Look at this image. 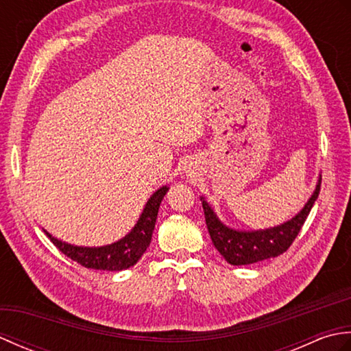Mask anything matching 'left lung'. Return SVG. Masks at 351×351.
<instances>
[{
  "label": "left lung",
  "mask_w": 351,
  "mask_h": 351,
  "mask_svg": "<svg viewBox=\"0 0 351 351\" xmlns=\"http://www.w3.org/2000/svg\"><path fill=\"white\" fill-rule=\"evenodd\" d=\"M319 187H322V176L318 178L314 193L299 214H295L293 219L279 226L259 230H238L226 226L217 217V214L214 213L205 197H200L208 232H210L215 249L230 265H249L282 255L299 235L304 220L311 213V208L314 206L319 195Z\"/></svg>",
  "instance_id": "1"
}]
</instances>
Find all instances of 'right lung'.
I'll return each instance as SVG.
<instances>
[{"mask_svg":"<svg viewBox=\"0 0 351 351\" xmlns=\"http://www.w3.org/2000/svg\"><path fill=\"white\" fill-rule=\"evenodd\" d=\"M167 191V185L156 190L146 202L137 225L131 229L130 234H126L113 244L102 245V247H83V245H73L58 240V238L52 237L47 230H45V234L48 235L52 244L58 250L86 268L107 271L126 270V268L137 264V261L146 252L149 244H151L160 204Z\"/></svg>","mask_w":351,"mask_h":351,"instance_id":"obj_1","label":"right lung"}]
</instances>
